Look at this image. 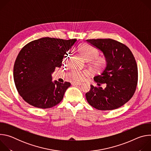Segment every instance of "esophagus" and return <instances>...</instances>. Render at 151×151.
<instances>
[{"label":"esophagus","mask_w":151,"mask_h":151,"mask_svg":"<svg viewBox=\"0 0 151 151\" xmlns=\"http://www.w3.org/2000/svg\"><path fill=\"white\" fill-rule=\"evenodd\" d=\"M72 85H81L82 83L81 82H72Z\"/></svg>","instance_id":"34e87169"}]
</instances>
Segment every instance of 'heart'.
<instances>
[{"label":"heart","instance_id":"heart-1","mask_svg":"<svg viewBox=\"0 0 151 151\" xmlns=\"http://www.w3.org/2000/svg\"><path fill=\"white\" fill-rule=\"evenodd\" d=\"M78 51L85 60L90 61L94 60L93 66L96 70H101L106 66L107 63V58L104 57H98L99 51L96 48L90 45L85 44L79 48ZM67 57H66L65 59ZM87 75L88 73L87 72H79L75 69L72 70L69 73L70 78L76 81L82 80Z\"/></svg>","mask_w":151,"mask_h":151}]
</instances>
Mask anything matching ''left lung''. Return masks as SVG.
Masks as SVG:
<instances>
[{
    "mask_svg": "<svg viewBox=\"0 0 151 151\" xmlns=\"http://www.w3.org/2000/svg\"><path fill=\"white\" fill-rule=\"evenodd\" d=\"M86 41L100 50L107 60L103 72L94 77L99 86L104 83L106 87L91 85L85 94L87 100L98 110L117 109L130 100L136 90L138 70L134 57L126 45L112 39Z\"/></svg>",
    "mask_w": 151,
    "mask_h": 151,
    "instance_id": "left-lung-1",
    "label": "left lung"
}]
</instances>
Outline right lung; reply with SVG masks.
I'll return each instance as SVG.
<instances>
[{"label":"right lung","instance_id":"obj_1","mask_svg":"<svg viewBox=\"0 0 151 151\" xmlns=\"http://www.w3.org/2000/svg\"><path fill=\"white\" fill-rule=\"evenodd\" d=\"M76 39L42 37L33 40L19 51L14 63L17 90L29 104L41 109L55 106L62 100L70 83L52 81L55 68L61 66L64 54Z\"/></svg>","mask_w":151,"mask_h":151}]
</instances>
